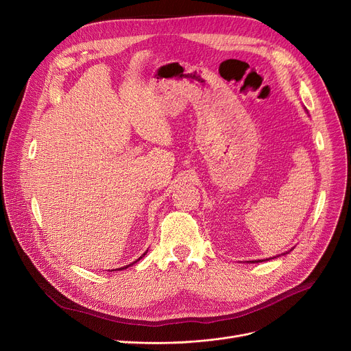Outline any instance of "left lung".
<instances>
[{"instance_id": "8db88e82", "label": "left lung", "mask_w": 351, "mask_h": 351, "mask_svg": "<svg viewBox=\"0 0 351 351\" xmlns=\"http://www.w3.org/2000/svg\"><path fill=\"white\" fill-rule=\"evenodd\" d=\"M259 262H261V261H259ZM256 263H257V262H256Z\"/></svg>"}]
</instances>
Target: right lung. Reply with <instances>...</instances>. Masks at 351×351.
Listing matches in <instances>:
<instances>
[{"instance_id": "obj_1", "label": "right lung", "mask_w": 351, "mask_h": 351, "mask_svg": "<svg viewBox=\"0 0 351 351\" xmlns=\"http://www.w3.org/2000/svg\"><path fill=\"white\" fill-rule=\"evenodd\" d=\"M143 256H145V254H143ZM138 261H141V257H139V259H138ZM138 261H136V262H138ZM129 266H131V265H128L126 267H129ZM126 267H122V269H126ZM122 269H119V270H122Z\"/></svg>"}]
</instances>
